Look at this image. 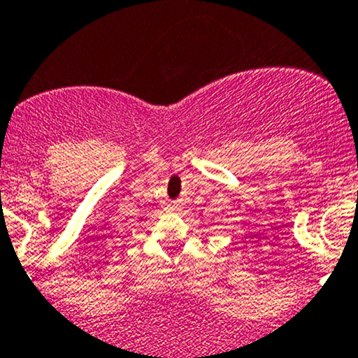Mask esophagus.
<instances>
[{
  "label": "esophagus",
  "instance_id": "1",
  "mask_svg": "<svg viewBox=\"0 0 358 358\" xmlns=\"http://www.w3.org/2000/svg\"><path fill=\"white\" fill-rule=\"evenodd\" d=\"M170 209H171L173 212H180V210H182V207H180L178 203H173V206L170 207Z\"/></svg>",
  "mask_w": 358,
  "mask_h": 358
}]
</instances>
